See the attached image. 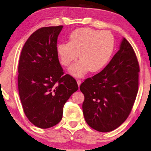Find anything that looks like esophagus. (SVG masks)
<instances>
[{
    "label": "esophagus",
    "instance_id": "1",
    "mask_svg": "<svg viewBox=\"0 0 151 151\" xmlns=\"http://www.w3.org/2000/svg\"><path fill=\"white\" fill-rule=\"evenodd\" d=\"M76 82H77L78 86V87H79V86H80L81 84V81L79 80V79H78V80H76Z\"/></svg>",
    "mask_w": 151,
    "mask_h": 151
}]
</instances>
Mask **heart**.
Instances as JSON below:
<instances>
[{
	"mask_svg": "<svg viewBox=\"0 0 151 151\" xmlns=\"http://www.w3.org/2000/svg\"><path fill=\"white\" fill-rule=\"evenodd\" d=\"M114 49V37L111 33L84 27L73 31L69 42L58 44L56 52L64 66L76 60L79 54L81 59L70 67L69 72L75 76H82L89 70L95 73L104 68Z\"/></svg>",
	"mask_w": 151,
	"mask_h": 151,
	"instance_id": "obj_1",
	"label": "heart"
}]
</instances>
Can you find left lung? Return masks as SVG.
I'll return each mask as SVG.
<instances>
[{
	"label": "left lung",
	"instance_id": "obj_1",
	"mask_svg": "<svg viewBox=\"0 0 151 151\" xmlns=\"http://www.w3.org/2000/svg\"><path fill=\"white\" fill-rule=\"evenodd\" d=\"M139 72L133 47L123 38L106 68L80 86L85 96L83 114L91 128L108 132L125 122L137 95Z\"/></svg>",
	"mask_w": 151,
	"mask_h": 151
}]
</instances>
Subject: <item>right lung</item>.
I'll return each instance as SVG.
<instances>
[{
  "label": "right lung",
  "instance_id": "right-lung-1",
  "mask_svg": "<svg viewBox=\"0 0 151 151\" xmlns=\"http://www.w3.org/2000/svg\"><path fill=\"white\" fill-rule=\"evenodd\" d=\"M63 27H42L33 32L19 62L18 89L24 113L43 129L60 122L64 104L78 88L73 76L64 75L58 60L57 40Z\"/></svg>",
  "mask_w": 151,
  "mask_h": 151
}]
</instances>
